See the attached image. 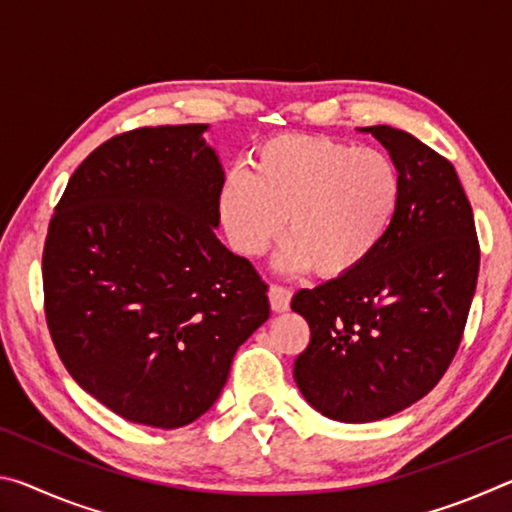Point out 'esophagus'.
I'll list each match as a JSON object with an SVG mask.
<instances>
[{
  "instance_id": "obj_1",
  "label": "esophagus",
  "mask_w": 512,
  "mask_h": 512,
  "mask_svg": "<svg viewBox=\"0 0 512 512\" xmlns=\"http://www.w3.org/2000/svg\"><path fill=\"white\" fill-rule=\"evenodd\" d=\"M268 300H271L273 311H287L291 305V289L273 284V287L268 289Z\"/></svg>"
}]
</instances>
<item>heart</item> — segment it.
Wrapping results in <instances>:
<instances>
[{"instance_id":"obj_1","label":"heart","mask_w":512,"mask_h":512,"mask_svg":"<svg viewBox=\"0 0 512 512\" xmlns=\"http://www.w3.org/2000/svg\"><path fill=\"white\" fill-rule=\"evenodd\" d=\"M400 198V169L388 153L327 135L287 133L250 153V171L225 173L216 214L239 255L266 253L284 228V268L311 266L320 277H341L381 246Z\"/></svg>"}]
</instances>
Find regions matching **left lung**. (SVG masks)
<instances>
[{
	"mask_svg": "<svg viewBox=\"0 0 512 512\" xmlns=\"http://www.w3.org/2000/svg\"><path fill=\"white\" fill-rule=\"evenodd\" d=\"M366 131L400 169L391 232L352 273L291 300L311 332L293 379L316 411L339 422L384 420L443 379L463 339L481 257L454 164L411 133Z\"/></svg>",
	"mask_w": 512,
	"mask_h": 512,
	"instance_id": "obj_1",
	"label": "left lung"
}]
</instances>
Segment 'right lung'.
I'll return each instance as SVG.
<instances>
[{"label": "right lung", "mask_w": 512, "mask_h": 512, "mask_svg": "<svg viewBox=\"0 0 512 512\" xmlns=\"http://www.w3.org/2000/svg\"><path fill=\"white\" fill-rule=\"evenodd\" d=\"M205 124L103 142L49 221L42 287L51 341L85 393L124 420L194 422L271 314L268 284L214 228L223 169Z\"/></svg>", "instance_id": "add662e5"}]
</instances>
